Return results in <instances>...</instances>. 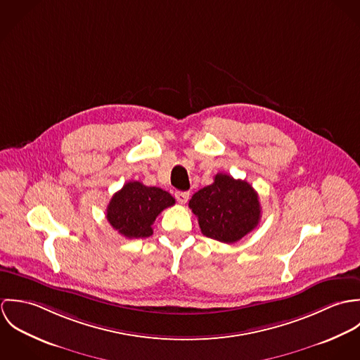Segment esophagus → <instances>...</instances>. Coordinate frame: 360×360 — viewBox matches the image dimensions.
Here are the masks:
<instances>
[{
    "instance_id": "esophagus-1",
    "label": "esophagus",
    "mask_w": 360,
    "mask_h": 360,
    "mask_svg": "<svg viewBox=\"0 0 360 360\" xmlns=\"http://www.w3.org/2000/svg\"><path fill=\"white\" fill-rule=\"evenodd\" d=\"M174 197H176L179 204H186L190 200V193L188 191H177L174 194Z\"/></svg>"
}]
</instances>
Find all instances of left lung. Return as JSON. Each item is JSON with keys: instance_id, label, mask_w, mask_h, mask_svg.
<instances>
[{"instance_id": "1", "label": "left lung", "mask_w": 360, "mask_h": 360, "mask_svg": "<svg viewBox=\"0 0 360 360\" xmlns=\"http://www.w3.org/2000/svg\"><path fill=\"white\" fill-rule=\"evenodd\" d=\"M188 206L198 217L202 234L224 244L237 243L260 220V204L252 186L223 173L197 191Z\"/></svg>"}]
</instances>
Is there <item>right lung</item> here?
I'll return each instance as SVG.
<instances>
[{"instance_id":"obj_1","label":"right lung","mask_w":360,"mask_h":360,"mask_svg":"<svg viewBox=\"0 0 360 360\" xmlns=\"http://www.w3.org/2000/svg\"><path fill=\"white\" fill-rule=\"evenodd\" d=\"M174 205V198L165 190L147 187L140 181H129L115 193L106 207L109 224L126 238L153 236L156 216Z\"/></svg>"}]
</instances>
